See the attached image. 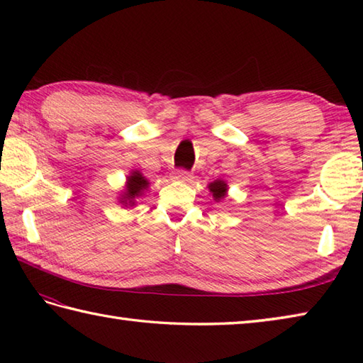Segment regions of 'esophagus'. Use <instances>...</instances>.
Wrapping results in <instances>:
<instances>
[{
	"label": "esophagus",
	"instance_id": "34e87169",
	"mask_svg": "<svg viewBox=\"0 0 363 363\" xmlns=\"http://www.w3.org/2000/svg\"><path fill=\"white\" fill-rule=\"evenodd\" d=\"M172 177L174 181H190L191 174L187 172V169H176V172H173Z\"/></svg>",
	"mask_w": 363,
	"mask_h": 363
}]
</instances>
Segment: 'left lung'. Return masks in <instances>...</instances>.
Instances as JSON below:
<instances>
[{
	"mask_svg": "<svg viewBox=\"0 0 363 363\" xmlns=\"http://www.w3.org/2000/svg\"><path fill=\"white\" fill-rule=\"evenodd\" d=\"M209 190L212 191V195H213V198L217 199H221V198H225L226 196V190H228V187H226V184L223 182V181H215V182H212L211 186H209Z\"/></svg>",
	"mask_w": 363,
	"mask_h": 363,
	"instance_id": "left-lung-1",
	"label": "left lung"
}]
</instances>
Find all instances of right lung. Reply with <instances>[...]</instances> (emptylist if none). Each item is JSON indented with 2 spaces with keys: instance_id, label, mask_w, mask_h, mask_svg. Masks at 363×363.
<instances>
[{
  "instance_id": "1",
  "label": "right lung",
  "mask_w": 363,
  "mask_h": 363,
  "mask_svg": "<svg viewBox=\"0 0 363 363\" xmlns=\"http://www.w3.org/2000/svg\"><path fill=\"white\" fill-rule=\"evenodd\" d=\"M148 189V181L145 179V177L138 173L134 172L128 177V184H126V194L125 196L121 198V203L125 206H133L134 204V199L137 196H142L143 190Z\"/></svg>"
}]
</instances>
